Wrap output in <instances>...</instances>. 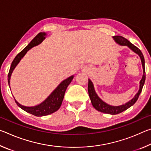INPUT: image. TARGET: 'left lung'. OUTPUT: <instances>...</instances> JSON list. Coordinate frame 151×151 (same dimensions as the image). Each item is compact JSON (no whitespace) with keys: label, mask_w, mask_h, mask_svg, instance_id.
<instances>
[{"label":"left lung","mask_w":151,"mask_h":151,"mask_svg":"<svg viewBox=\"0 0 151 151\" xmlns=\"http://www.w3.org/2000/svg\"><path fill=\"white\" fill-rule=\"evenodd\" d=\"M117 44H119L121 46H126V47H129L130 49L133 51L134 52L136 53L139 56V57L141 60V63L143 69V75L141 80L140 81V85H139V89L138 93L135 94L134 96L132 98L131 100H130L129 102L124 103L122 105L120 106H112L110 105V104L106 103L104 102L102 99L99 97L96 93L95 90H94V85L90 79H88V95L90 97L91 103L94 109L97 110L98 111H100L101 112H104V113H107L109 114H116L121 112L124 111L131 107V106L136 103L138 98L140 95V93H141L142 89L144 85L145 82V58L143 57V55L140 49H139L137 47H135L134 45H132L131 42H130L129 40L125 39V38L121 37V36H114L112 37Z\"/></svg>","instance_id":"8db88e82"}]
</instances>
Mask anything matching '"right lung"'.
I'll return each mask as SVG.
<instances>
[{
    "mask_svg": "<svg viewBox=\"0 0 151 151\" xmlns=\"http://www.w3.org/2000/svg\"><path fill=\"white\" fill-rule=\"evenodd\" d=\"M47 34L45 32H40L33 39L31 42L25 47L21 52L18 54L14 59L12 61L11 64V68L8 75V83L10 87V80H11V75L13 72L15 67L19 63L20 60L24 57L26 53L29 51L30 48L36 47V46L40 45L43 40L45 39V37ZM74 78V75L69 76V77L66 78L65 80L63 81L61 83L57 86L54 91L48 96L45 100L38 105L34 106H26L18 103L16 99H14L15 102L20 109L24 110L29 113L33 114V115L37 116H42L48 115V114H52L53 112L58 111L61 106L62 102L63 101L64 96H65V91L67 88L68 86L71 83V81Z\"/></svg>",
    "mask_w": 151,
    "mask_h": 151,
    "instance_id": "obj_1",
    "label": "right lung"
}]
</instances>
